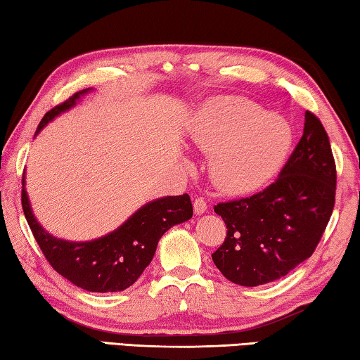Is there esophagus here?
I'll return each instance as SVG.
<instances>
[{"mask_svg":"<svg viewBox=\"0 0 360 360\" xmlns=\"http://www.w3.org/2000/svg\"><path fill=\"white\" fill-rule=\"evenodd\" d=\"M206 208H208V205H206V200L203 197H197L193 200L195 214H203V212H206Z\"/></svg>","mask_w":360,"mask_h":360,"instance_id":"esophagus-1","label":"esophagus"}]
</instances>
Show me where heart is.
I'll list each match as a JSON object with an SVG mask.
<instances>
[{"instance_id": "heart-1", "label": "heart", "mask_w": 360, "mask_h": 360, "mask_svg": "<svg viewBox=\"0 0 360 360\" xmlns=\"http://www.w3.org/2000/svg\"><path fill=\"white\" fill-rule=\"evenodd\" d=\"M192 139L202 150L215 152L211 173L216 184L229 192H245L276 172L292 133L279 114L264 112L246 98H224L200 115Z\"/></svg>"}]
</instances>
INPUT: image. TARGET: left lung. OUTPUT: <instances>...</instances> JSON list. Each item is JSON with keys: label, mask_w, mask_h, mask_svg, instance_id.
Instances as JSON below:
<instances>
[{"label": "left lung", "mask_w": 360, "mask_h": 360, "mask_svg": "<svg viewBox=\"0 0 360 360\" xmlns=\"http://www.w3.org/2000/svg\"><path fill=\"white\" fill-rule=\"evenodd\" d=\"M337 168L321 120L304 112V129L275 182L251 197L214 206L227 225L211 255L229 281L254 288L288 275L311 257L335 205Z\"/></svg>", "instance_id": "left-lung-1"}]
</instances>
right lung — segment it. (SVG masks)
Masks as SVG:
<instances>
[{"mask_svg": "<svg viewBox=\"0 0 360 360\" xmlns=\"http://www.w3.org/2000/svg\"><path fill=\"white\" fill-rule=\"evenodd\" d=\"M90 90H81L46 112L34 136L53 117L76 106ZM22 208L36 243L53 270L89 292H119L130 288L150 264L162 235L193 214L187 193L163 197L141 206L117 230L101 238L82 243L60 240L47 233L36 221L25 191V174L22 179Z\"/></svg>", "mask_w": 360, "mask_h": 360, "instance_id": "right-lung-1", "label": "right lung"}]
</instances>
